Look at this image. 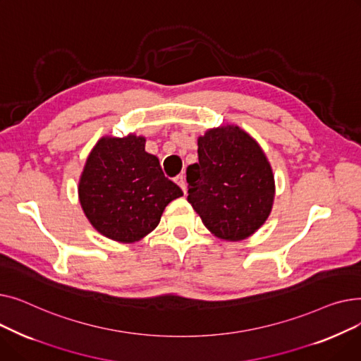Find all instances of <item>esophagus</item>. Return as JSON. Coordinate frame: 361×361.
<instances>
[{
  "label": "esophagus",
  "mask_w": 361,
  "mask_h": 361,
  "mask_svg": "<svg viewBox=\"0 0 361 361\" xmlns=\"http://www.w3.org/2000/svg\"><path fill=\"white\" fill-rule=\"evenodd\" d=\"M174 181L181 187V190L184 192V195H187V184H185V177L181 174V176H177L174 178Z\"/></svg>",
  "instance_id": "esophagus-1"
}]
</instances>
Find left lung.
Segmentation results:
<instances>
[{
    "label": "left lung",
    "instance_id": "8db88e82",
    "mask_svg": "<svg viewBox=\"0 0 361 361\" xmlns=\"http://www.w3.org/2000/svg\"><path fill=\"white\" fill-rule=\"evenodd\" d=\"M199 162L188 165V203L215 237L241 241L271 215L272 166L260 145L238 126L209 128L197 139Z\"/></svg>",
    "mask_w": 361,
    "mask_h": 361
}]
</instances>
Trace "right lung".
Wrapping results in <instances>:
<instances>
[{"instance_id":"1","label":"right lung","mask_w":361,"mask_h":361,"mask_svg":"<svg viewBox=\"0 0 361 361\" xmlns=\"http://www.w3.org/2000/svg\"><path fill=\"white\" fill-rule=\"evenodd\" d=\"M145 143L133 133L104 136L83 166L78 187L82 209L93 228L109 240H142L157 228L166 204L183 196Z\"/></svg>"}]
</instances>
